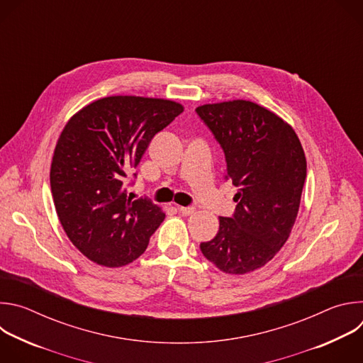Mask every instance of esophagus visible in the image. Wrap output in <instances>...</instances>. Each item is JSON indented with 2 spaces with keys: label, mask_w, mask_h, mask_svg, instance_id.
Instances as JSON below:
<instances>
[{
  "label": "esophagus",
  "mask_w": 363,
  "mask_h": 363,
  "mask_svg": "<svg viewBox=\"0 0 363 363\" xmlns=\"http://www.w3.org/2000/svg\"><path fill=\"white\" fill-rule=\"evenodd\" d=\"M178 210H179L184 216H191V214L195 213L194 206H178Z\"/></svg>",
  "instance_id": "1"
}]
</instances>
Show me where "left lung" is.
<instances>
[{
    "label": "left lung",
    "mask_w": 363,
    "mask_h": 363,
    "mask_svg": "<svg viewBox=\"0 0 363 363\" xmlns=\"http://www.w3.org/2000/svg\"><path fill=\"white\" fill-rule=\"evenodd\" d=\"M225 155V178L238 188L231 217H220L206 260L228 274L263 267L287 241L306 179L301 143L283 119L247 100L195 109Z\"/></svg>",
    "instance_id": "obj_1"
}]
</instances>
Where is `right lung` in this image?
I'll return each instance as SVG.
<instances>
[{"instance_id":"obj_1","label":"right lung","mask_w":363,"mask_h":363,"mask_svg":"<svg viewBox=\"0 0 363 363\" xmlns=\"http://www.w3.org/2000/svg\"><path fill=\"white\" fill-rule=\"evenodd\" d=\"M182 112L172 100L111 96L65 126L51 162V194L67 237L93 263H132L164 221L158 205L133 199L128 186L153 136Z\"/></svg>"}]
</instances>
